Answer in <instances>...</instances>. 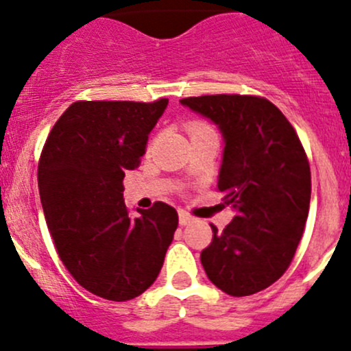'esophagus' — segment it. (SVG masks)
Listing matches in <instances>:
<instances>
[{"mask_svg":"<svg viewBox=\"0 0 351 351\" xmlns=\"http://www.w3.org/2000/svg\"><path fill=\"white\" fill-rule=\"evenodd\" d=\"M178 220H180V225H189L192 220H194V218H192V216L189 215V213H186V211L180 209V211H178Z\"/></svg>","mask_w":351,"mask_h":351,"instance_id":"obj_1","label":"esophagus"}]
</instances>
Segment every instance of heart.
I'll return each instance as SVG.
<instances>
[{"instance_id":"1","label":"heart","mask_w":351,"mask_h":351,"mask_svg":"<svg viewBox=\"0 0 351 351\" xmlns=\"http://www.w3.org/2000/svg\"><path fill=\"white\" fill-rule=\"evenodd\" d=\"M186 130H189L191 135H194V133H199V131H208V130H213V128L209 126V124L202 123V121H192V123H189Z\"/></svg>"}]
</instances>
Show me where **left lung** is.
Returning a JSON list of instances; mask_svg holds the SVG:
<instances>
[{
  "mask_svg": "<svg viewBox=\"0 0 351 351\" xmlns=\"http://www.w3.org/2000/svg\"><path fill=\"white\" fill-rule=\"evenodd\" d=\"M209 117L225 138L218 192L234 220L202 250L208 279L230 296H250L289 268L308 218L310 162L293 124L254 95H202L180 100Z\"/></svg>",
  "mask_w": 351,
  "mask_h": 351,
  "instance_id": "obj_1",
  "label": "left lung"
}]
</instances>
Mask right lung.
Listing matches in <instances>:
<instances>
[{
  "label": "right lung",
  "mask_w": 351,
  "mask_h": 351,
  "mask_svg": "<svg viewBox=\"0 0 351 351\" xmlns=\"http://www.w3.org/2000/svg\"><path fill=\"white\" fill-rule=\"evenodd\" d=\"M166 106L168 98L74 101L41 150L39 195L58 258L81 287L106 300L149 289L178 227L166 202L133 218L123 199L124 173L140 166Z\"/></svg>",
  "instance_id": "right-lung-1"
}]
</instances>
